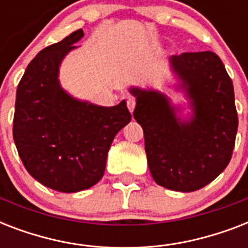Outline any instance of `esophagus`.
Masks as SVG:
<instances>
[{
	"label": "esophagus",
	"instance_id": "obj_1",
	"mask_svg": "<svg viewBox=\"0 0 248 248\" xmlns=\"http://www.w3.org/2000/svg\"><path fill=\"white\" fill-rule=\"evenodd\" d=\"M135 105H136V100H135V97H132L130 96L127 99V108L130 112H134V108H135Z\"/></svg>",
	"mask_w": 248,
	"mask_h": 248
}]
</instances>
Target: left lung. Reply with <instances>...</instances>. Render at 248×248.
I'll list each match as a JSON object with an SVG mask.
<instances>
[{"instance_id":"1","label":"left lung","mask_w":248,"mask_h":248,"mask_svg":"<svg viewBox=\"0 0 248 248\" xmlns=\"http://www.w3.org/2000/svg\"><path fill=\"white\" fill-rule=\"evenodd\" d=\"M170 64L192 116L181 120L180 108L165 93L132 87L134 118L143 127L155 183L176 192H194L215 180L232 158L238 128L234 89L215 52L172 55Z\"/></svg>"}]
</instances>
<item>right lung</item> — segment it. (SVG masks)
Wrapping results in <instances>:
<instances>
[{
    "instance_id": "obj_1",
    "label": "right lung",
    "mask_w": 248,
    "mask_h": 248,
    "mask_svg": "<svg viewBox=\"0 0 248 248\" xmlns=\"http://www.w3.org/2000/svg\"><path fill=\"white\" fill-rule=\"evenodd\" d=\"M83 31L41 50L17 85L13 135L23 165L37 181L63 193L91 188L105 171L114 136L131 121L126 101L100 107L62 89L59 67Z\"/></svg>"
}]
</instances>
